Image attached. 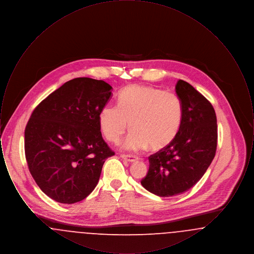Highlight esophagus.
<instances>
[{
  "label": "esophagus",
  "instance_id": "esophagus-1",
  "mask_svg": "<svg viewBox=\"0 0 254 254\" xmlns=\"http://www.w3.org/2000/svg\"><path fill=\"white\" fill-rule=\"evenodd\" d=\"M121 158L122 159H124V160H126V161H127V162H130V163H132V162H135V161L138 160V157H136V156H133V155H126V154H122Z\"/></svg>",
  "mask_w": 254,
  "mask_h": 254
}]
</instances>
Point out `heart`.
<instances>
[{
  "label": "heart",
  "mask_w": 254,
  "mask_h": 254,
  "mask_svg": "<svg viewBox=\"0 0 254 254\" xmlns=\"http://www.w3.org/2000/svg\"><path fill=\"white\" fill-rule=\"evenodd\" d=\"M180 99L170 91L145 85H131L118 94L117 106L101 110L99 126L112 143L119 142L129 127L132 128L122 144L127 151H140L148 145L159 149L174 140L181 127Z\"/></svg>",
  "instance_id": "obj_1"
}]
</instances>
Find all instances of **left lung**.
Masks as SVG:
<instances>
[{"label": "left lung", "instance_id": "left-lung-1", "mask_svg": "<svg viewBox=\"0 0 254 254\" xmlns=\"http://www.w3.org/2000/svg\"><path fill=\"white\" fill-rule=\"evenodd\" d=\"M175 91L183 116L172 142L148 157L149 169L141 184L160 197L186 192L199 181L215 156L217 119L212 105L189 83L179 80Z\"/></svg>", "mask_w": 254, "mask_h": 254}]
</instances>
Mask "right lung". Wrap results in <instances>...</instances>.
<instances>
[{
	"instance_id": "obj_1",
	"label": "right lung",
	"mask_w": 254,
	"mask_h": 254,
	"mask_svg": "<svg viewBox=\"0 0 254 254\" xmlns=\"http://www.w3.org/2000/svg\"><path fill=\"white\" fill-rule=\"evenodd\" d=\"M111 90L105 81L75 78L43 100L27 122L28 169L42 191L56 202L84 200L95 189L105 161L114 155L99 126Z\"/></svg>"
}]
</instances>
